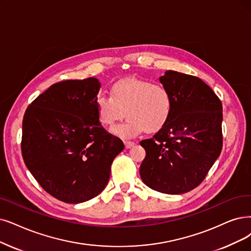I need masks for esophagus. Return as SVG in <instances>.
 <instances>
[{
  "instance_id": "esophagus-1",
  "label": "esophagus",
  "mask_w": 251,
  "mask_h": 251,
  "mask_svg": "<svg viewBox=\"0 0 251 251\" xmlns=\"http://www.w3.org/2000/svg\"><path fill=\"white\" fill-rule=\"evenodd\" d=\"M125 145H126V148H131L135 145V142L133 141H125Z\"/></svg>"
}]
</instances>
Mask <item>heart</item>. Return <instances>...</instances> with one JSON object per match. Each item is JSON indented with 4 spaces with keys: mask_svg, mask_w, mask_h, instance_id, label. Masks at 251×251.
Returning <instances> with one entry per match:
<instances>
[{
    "mask_svg": "<svg viewBox=\"0 0 251 251\" xmlns=\"http://www.w3.org/2000/svg\"><path fill=\"white\" fill-rule=\"evenodd\" d=\"M172 96L162 84H153L148 80L128 78L120 80L111 88V97L100 95L96 99L98 118L103 126H113L123 119H127L112 129L122 138H131L144 129L147 133L159 131L172 113Z\"/></svg>",
    "mask_w": 251,
    "mask_h": 251,
    "instance_id": "heart-1",
    "label": "heart"
}]
</instances>
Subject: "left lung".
Masks as SVG:
<instances>
[{"label": "left lung", "mask_w": 251, "mask_h": 251, "mask_svg": "<svg viewBox=\"0 0 251 251\" xmlns=\"http://www.w3.org/2000/svg\"><path fill=\"white\" fill-rule=\"evenodd\" d=\"M159 81L172 96V113L150 139L140 142L146 156L142 181L156 192L179 195L201 184L223 148V105L201 79L167 71Z\"/></svg>", "instance_id": "1"}]
</instances>
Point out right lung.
Wrapping results in <instances>:
<instances>
[{
    "label": "right lung",
    "instance_id": "add662e5",
    "mask_svg": "<svg viewBox=\"0 0 251 251\" xmlns=\"http://www.w3.org/2000/svg\"><path fill=\"white\" fill-rule=\"evenodd\" d=\"M99 80H64L28 105L23 120L22 153L26 168L50 196L69 204L97 197L125 145L100 123Z\"/></svg>",
    "mask_w": 251,
    "mask_h": 251
}]
</instances>
